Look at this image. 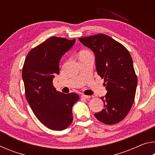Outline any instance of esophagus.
<instances>
[{
	"label": "esophagus",
	"instance_id": "1",
	"mask_svg": "<svg viewBox=\"0 0 155 155\" xmlns=\"http://www.w3.org/2000/svg\"><path fill=\"white\" fill-rule=\"evenodd\" d=\"M81 97H82V98H84V99H89V98H90V96L84 95V94H83V95L81 96Z\"/></svg>",
	"mask_w": 155,
	"mask_h": 155
}]
</instances>
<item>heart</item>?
Returning <instances> with one entry per match:
<instances>
[{"mask_svg": "<svg viewBox=\"0 0 155 155\" xmlns=\"http://www.w3.org/2000/svg\"><path fill=\"white\" fill-rule=\"evenodd\" d=\"M90 53V52H89L88 51H83L82 52H81V54H89Z\"/></svg>", "mask_w": 155, "mask_h": 155, "instance_id": "obj_1", "label": "heart"}]
</instances>
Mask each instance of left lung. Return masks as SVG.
<instances>
[{
    "label": "left lung",
    "instance_id": "obj_1",
    "mask_svg": "<svg viewBox=\"0 0 155 155\" xmlns=\"http://www.w3.org/2000/svg\"><path fill=\"white\" fill-rule=\"evenodd\" d=\"M78 40L94 52L97 73L104 78L107 90L101 98L104 108L95 117L104 124H117L127 116L134 103L137 78L132 57L122 44L103 33Z\"/></svg>",
    "mask_w": 155,
    "mask_h": 155
}]
</instances>
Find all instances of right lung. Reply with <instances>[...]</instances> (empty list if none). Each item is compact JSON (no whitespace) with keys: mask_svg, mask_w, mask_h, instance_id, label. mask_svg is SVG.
Returning a JSON list of instances; mask_svg holds the SVG:
<instances>
[{"mask_svg":"<svg viewBox=\"0 0 155 155\" xmlns=\"http://www.w3.org/2000/svg\"><path fill=\"white\" fill-rule=\"evenodd\" d=\"M74 42L75 39L51 37L28 52L22 68L26 98L37 118L51 130L71 124L72 106L79 99L76 93L57 91L52 84L59 74L60 59Z\"/></svg>","mask_w":155,"mask_h":155,"instance_id":"add662e5","label":"right lung"}]
</instances>
